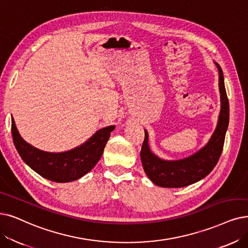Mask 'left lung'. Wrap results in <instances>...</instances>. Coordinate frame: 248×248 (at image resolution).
Returning a JSON list of instances; mask_svg holds the SVG:
<instances>
[{
	"mask_svg": "<svg viewBox=\"0 0 248 248\" xmlns=\"http://www.w3.org/2000/svg\"><path fill=\"white\" fill-rule=\"evenodd\" d=\"M215 64L219 70L221 111L217 128L209 142L188 157L167 161L160 158L151 151L148 145V133L144 130V140L140 152L141 162L145 174L157 186L179 188L193 184L209 175L219 161L229 125V102L226 93L223 71L219 64L216 62Z\"/></svg>",
	"mask_w": 248,
	"mask_h": 248,
	"instance_id": "1",
	"label": "left lung"
}]
</instances>
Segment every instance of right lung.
I'll use <instances>...</instances> for the list:
<instances>
[{
  "mask_svg": "<svg viewBox=\"0 0 248 248\" xmlns=\"http://www.w3.org/2000/svg\"><path fill=\"white\" fill-rule=\"evenodd\" d=\"M115 126L96 131L80 146L64 153H47L27 143L19 134L12 118V137L18 154L33 171L47 180L64 183L79 179L100 161Z\"/></svg>",
  "mask_w": 248,
  "mask_h": 248,
  "instance_id": "obj_1",
  "label": "right lung"
}]
</instances>
